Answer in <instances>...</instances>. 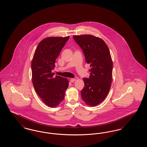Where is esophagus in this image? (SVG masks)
I'll list each match as a JSON object with an SVG mask.
<instances>
[{
    "mask_svg": "<svg viewBox=\"0 0 147 147\" xmlns=\"http://www.w3.org/2000/svg\"><path fill=\"white\" fill-rule=\"evenodd\" d=\"M76 80V79H74V78H71V80H70V81H71V82H74Z\"/></svg>",
    "mask_w": 147,
    "mask_h": 147,
    "instance_id": "1",
    "label": "esophagus"
}]
</instances>
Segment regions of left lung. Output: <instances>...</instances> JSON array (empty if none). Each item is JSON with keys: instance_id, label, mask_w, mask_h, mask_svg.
<instances>
[{"instance_id": "1", "label": "left lung", "mask_w": 147, "mask_h": 147, "mask_svg": "<svg viewBox=\"0 0 147 147\" xmlns=\"http://www.w3.org/2000/svg\"><path fill=\"white\" fill-rule=\"evenodd\" d=\"M90 64V75L83 78L82 98L90 106L98 105L106 98L111 86L113 62L109 48L102 39L94 35H73Z\"/></svg>"}]
</instances>
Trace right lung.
<instances>
[{"mask_svg":"<svg viewBox=\"0 0 147 147\" xmlns=\"http://www.w3.org/2000/svg\"><path fill=\"white\" fill-rule=\"evenodd\" d=\"M69 36L48 37L41 40L35 50L32 61V82L38 95L49 107H55L64 100L69 85L65 78H53L56 59Z\"/></svg>","mask_w":147,"mask_h":147,"instance_id":"obj_1","label":"right lung"}]
</instances>
